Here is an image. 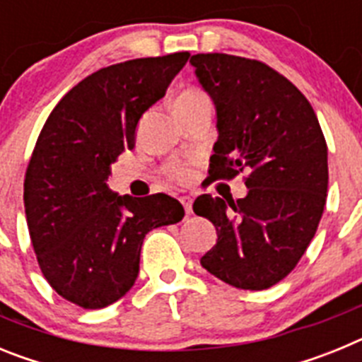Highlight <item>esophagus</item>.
Wrapping results in <instances>:
<instances>
[{"instance_id":"obj_1","label":"esophagus","mask_w":362,"mask_h":362,"mask_svg":"<svg viewBox=\"0 0 362 362\" xmlns=\"http://www.w3.org/2000/svg\"><path fill=\"white\" fill-rule=\"evenodd\" d=\"M179 201H181V204H183V206H185V212H187L188 216H190V214H192V197L183 196Z\"/></svg>"}]
</instances>
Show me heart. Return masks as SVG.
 Masks as SVG:
<instances>
[{
	"label": "heart",
	"mask_w": 362,
	"mask_h": 362,
	"mask_svg": "<svg viewBox=\"0 0 362 362\" xmlns=\"http://www.w3.org/2000/svg\"><path fill=\"white\" fill-rule=\"evenodd\" d=\"M203 98H204L203 92L190 88V90H185L183 94L179 95V98L175 99V103H188V101H197V99H203ZM168 174H170L174 179L185 181V179H188L190 172H188L187 166L183 165H170L168 166Z\"/></svg>",
	"instance_id": "b5f03b06"
}]
</instances>
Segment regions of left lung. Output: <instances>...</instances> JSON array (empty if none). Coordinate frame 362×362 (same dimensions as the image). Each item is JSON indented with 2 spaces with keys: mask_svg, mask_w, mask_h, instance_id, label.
Here are the masks:
<instances>
[{
  "mask_svg": "<svg viewBox=\"0 0 362 362\" xmlns=\"http://www.w3.org/2000/svg\"><path fill=\"white\" fill-rule=\"evenodd\" d=\"M216 107L210 177L248 170V194H209L194 212L217 243L201 267L241 290H267L296 268L315 235L328 190V148L308 99L268 65L230 54L190 57Z\"/></svg>",
  "mask_w": 362,
  "mask_h": 362,
  "instance_id": "obj_1",
  "label": "left lung"
}]
</instances>
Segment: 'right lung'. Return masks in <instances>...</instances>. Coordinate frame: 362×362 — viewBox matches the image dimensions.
<instances>
[{
    "mask_svg": "<svg viewBox=\"0 0 362 362\" xmlns=\"http://www.w3.org/2000/svg\"><path fill=\"white\" fill-rule=\"evenodd\" d=\"M188 56L130 59L90 74L63 95L37 137L23 192L32 246L45 279L81 308L121 299L137 279L146 233L183 219L174 197L119 196L107 179Z\"/></svg>",
    "mask_w": 362,
    "mask_h": 362,
    "instance_id": "add662e5",
    "label": "right lung"
}]
</instances>
